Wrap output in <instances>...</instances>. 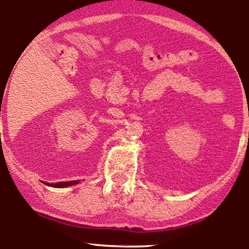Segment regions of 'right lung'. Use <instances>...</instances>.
I'll return each mask as SVG.
<instances>
[{"label":"right lung","instance_id":"1","mask_svg":"<svg viewBox=\"0 0 249 249\" xmlns=\"http://www.w3.org/2000/svg\"><path fill=\"white\" fill-rule=\"evenodd\" d=\"M75 183H79V181H65V182H57V183H46L47 185H50V187H54V188H65V187H69V185H73Z\"/></svg>","mask_w":249,"mask_h":249}]
</instances>
